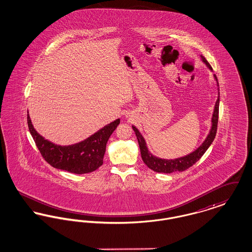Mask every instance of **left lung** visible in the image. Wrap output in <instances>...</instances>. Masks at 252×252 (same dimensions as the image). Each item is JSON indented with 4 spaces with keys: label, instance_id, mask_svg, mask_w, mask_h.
Wrapping results in <instances>:
<instances>
[{
    "label": "left lung",
    "instance_id": "1",
    "mask_svg": "<svg viewBox=\"0 0 252 252\" xmlns=\"http://www.w3.org/2000/svg\"><path fill=\"white\" fill-rule=\"evenodd\" d=\"M201 60L206 64V66L213 72V68L212 66L209 64V62L206 60L203 56H200ZM214 77L216 79V83H217V90H218V97L216 102V106L214 109V113H213V117H212V126L210 132L208 134V136L206 137L205 141L202 144L196 148L194 151H192V153L186 155L184 157H180L174 159H166V158H160L158 157L152 155L148 148L146 143L144 141V138L143 135L138 130V128L134 126H132V128L136 134V137L138 139V143L140 145V150H141V155L142 158L144 160V163L146 164V166L150 168L151 170L158 172V173H165V174H170V173H174V172H182L185 171L186 169L192 166L197 160H199V158L203 156L204 153L207 151V149L210 147V145L214 142L215 138H216V131H217V122H218V113H219V85H218V80L216 77V74H214Z\"/></svg>",
    "mask_w": 252,
    "mask_h": 252
}]
</instances>
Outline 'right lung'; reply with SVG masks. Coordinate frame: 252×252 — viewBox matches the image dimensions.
Listing matches in <instances>:
<instances>
[{
	"mask_svg": "<svg viewBox=\"0 0 252 252\" xmlns=\"http://www.w3.org/2000/svg\"><path fill=\"white\" fill-rule=\"evenodd\" d=\"M27 123L36 147L50 165L81 175L94 172L103 164L108 139L120 124V119L105 126L84 141L71 145H59L44 139L34 128L29 114Z\"/></svg>",
	"mask_w": 252,
	"mask_h": 252,
	"instance_id": "obj_1",
	"label": "right lung"
}]
</instances>
